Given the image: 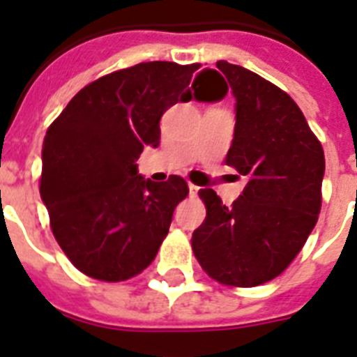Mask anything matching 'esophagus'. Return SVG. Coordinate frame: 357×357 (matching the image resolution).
<instances>
[{"label": "esophagus", "mask_w": 357, "mask_h": 357, "mask_svg": "<svg viewBox=\"0 0 357 357\" xmlns=\"http://www.w3.org/2000/svg\"><path fill=\"white\" fill-rule=\"evenodd\" d=\"M198 190H200V187H197V185L189 183V195H190V197H197Z\"/></svg>", "instance_id": "esophagus-1"}]
</instances>
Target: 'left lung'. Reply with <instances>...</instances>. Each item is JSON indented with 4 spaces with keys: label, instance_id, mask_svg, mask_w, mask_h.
I'll use <instances>...</instances> for the list:
<instances>
[{
    "label": "left lung",
    "instance_id": "1",
    "mask_svg": "<svg viewBox=\"0 0 357 357\" xmlns=\"http://www.w3.org/2000/svg\"><path fill=\"white\" fill-rule=\"evenodd\" d=\"M217 69L236 97L227 165L247 185L230 208L213 189L198 192L206 219L192 232V252L215 281L258 287L281 275L317 225L324 149L281 88L228 61H217Z\"/></svg>",
    "mask_w": 357,
    "mask_h": 357
}]
</instances>
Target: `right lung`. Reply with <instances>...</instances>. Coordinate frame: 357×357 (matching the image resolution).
I'll return each mask as SVG.
<instances>
[{
    "label": "right lung",
    "instance_id": "obj_1",
    "mask_svg": "<svg viewBox=\"0 0 357 357\" xmlns=\"http://www.w3.org/2000/svg\"><path fill=\"white\" fill-rule=\"evenodd\" d=\"M217 76L200 63H138L88 84L48 127L40 198L54 238L82 273L127 281L153 262L189 187L179 176L146 179L136 160L159 146L170 106L227 95Z\"/></svg>",
    "mask_w": 357,
    "mask_h": 357
}]
</instances>
